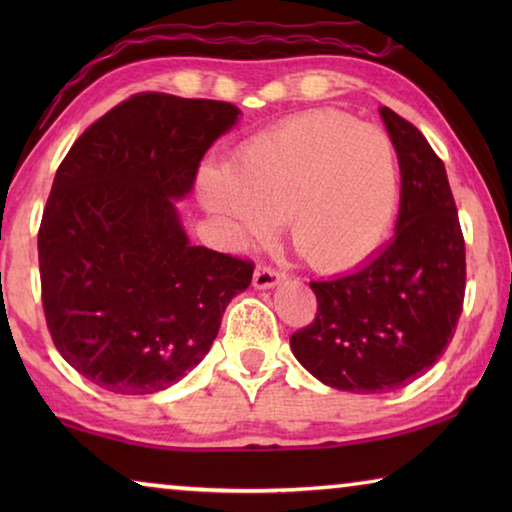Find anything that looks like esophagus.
Segmentation results:
<instances>
[{
  "mask_svg": "<svg viewBox=\"0 0 512 512\" xmlns=\"http://www.w3.org/2000/svg\"><path fill=\"white\" fill-rule=\"evenodd\" d=\"M282 277H284V273L277 271V268L259 264L253 273V284L257 289H273L282 282Z\"/></svg>",
  "mask_w": 512,
  "mask_h": 512,
  "instance_id": "obj_1",
  "label": "esophagus"
}]
</instances>
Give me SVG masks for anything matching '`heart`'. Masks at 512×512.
Here are the masks:
<instances>
[{"mask_svg": "<svg viewBox=\"0 0 512 512\" xmlns=\"http://www.w3.org/2000/svg\"><path fill=\"white\" fill-rule=\"evenodd\" d=\"M198 196L237 246L271 235L277 216L298 253L345 268L379 248L395 221L393 140L336 110H311L250 137L232 164H205Z\"/></svg>", "mask_w": 512, "mask_h": 512, "instance_id": "heart-1", "label": "heart"}]
</instances>
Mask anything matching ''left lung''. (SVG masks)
Segmentation results:
<instances>
[{"label":"left lung","mask_w":512,"mask_h":512,"mask_svg":"<svg viewBox=\"0 0 512 512\" xmlns=\"http://www.w3.org/2000/svg\"><path fill=\"white\" fill-rule=\"evenodd\" d=\"M402 173L391 244L352 273L309 282L318 311L291 350L323 384L388 393L427 372L454 339L465 239L443 160L411 121L381 108Z\"/></svg>","instance_id":"8db88e82"}]
</instances>
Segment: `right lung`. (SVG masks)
I'll use <instances>...</instances> for the list:
<instances>
[{"mask_svg": "<svg viewBox=\"0 0 512 512\" xmlns=\"http://www.w3.org/2000/svg\"><path fill=\"white\" fill-rule=\"evenodd\" d=\"M237 117L225 101L133 94L60 162L38 230L42 309L60 357L92 384L117 395L176 384L253 280L250 259L189 244L173 205Z\"/></svg>", "mask_w": 512, "mask_h": 512, "instance_id": "1", "label": "right lung"}]
</instances>
